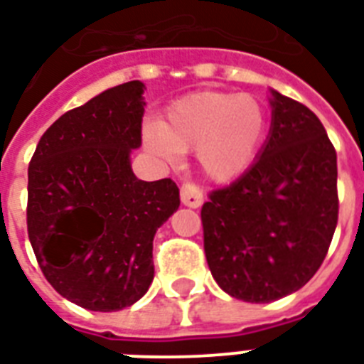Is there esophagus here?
Instances as JSON below:
<instances>
[{"label": "esophagus", "instance_id": "34e87169", "mask_svg": "<svg viewBox=\"0 0 364 364\" xmlns=\"http://www.w3.org/2000/svg\"><path fill=\"white\" fill-rule=\"evenodd\" d=\"M180 199L186 207L197 208L203 205V191L199 190V186L193 182H184L180 188Z\"/></svg>", "mask_w": 364, "mask_h": 364}]
</instances>
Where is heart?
<instances>
[{
	"label": "heart",
	"mask_w": 364,
	"mask_h": 364,
	"mask_svg": "<svg viewBox=\"0 0 364 364\" xmlns=\"http://www.w3.org/2000/svg\"><path fill=\"white\" fill-rule=\"evenodd\" d=\"M266 132L267 109L260 98L203 91L176 100L163 123L151 121L144 127V142L167 161L196 150L208 178L230 182L255 163Z\"/></svg>",
	"instance_id": "b5f03b06"
}]
</instances>
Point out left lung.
Instances as JSON below:
<instances>
[{"mask_svg": "<svg viewBox=\"0 0 364 364\" xmlns=\"http://www.w3.org/2000/svg\"><path fill=\"white\" fill-rule=\"evenodd\" d=\"M260 157L201 208L203 245L222 290L267 304L302 289L325 260L338 224L336 150L319 117L272 91Z\"/></svg>", "mask_w": 364, "mask_h": 364, "instance_id": "left-lung-1", "label": "left lung"}]
</instances>
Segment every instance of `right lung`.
<instances>
[{
	"label": "right lung",
	"instance_id": "add662e5",
	"mask_svg": "<svg viewBox=\"0 0 364 364\" xmlns=\"http://www.w3.org/2000/svg\"><path fill=\"white\" fill-rule=\"evenodd\" d=\"M144 83L129 81L60 115L28 167V237L50 287L91 311L129 308L154 281V235L178 208L171 178L131 168Z\"/></svg>",
	"mask_w": 364,
	"mask_h": 364
}]
</instances>
